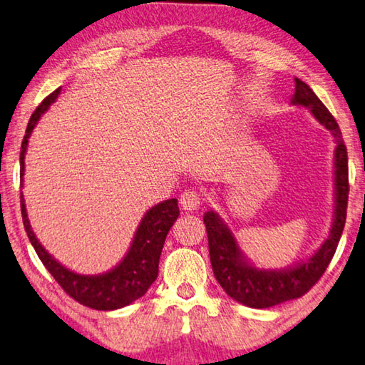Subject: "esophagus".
Returning a JSON list of instances; mask_svg holds the SVG:
<instances>
[{
	"mask_svg": "<svg viewBox=\"0 0 365 365\" xmlns=\"http://www.w3.org/2000/svg\"><path fill=\"white\" fill-rule=\"evenodd\" d=\"M200 202H202L200 192L194 187L184 189V192L181 194V199H179V204H181L184 210H195V208H199Z\"/></svg>",
	"mask_w": 365,
	"mask_h": 365,
	"instance_id": "obj_1",
	"label": "esophagus"
}]
</instances>
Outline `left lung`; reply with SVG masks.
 Listing matches in <instances>:
<instances>
[{
  "instance_id": "left-lung-1",
  "label": "left lung",
  "mask_w": 365,
  "mask_h": 365,
  "mask_svg": "<svg viewBox=\"0 0 365 365\" xmlns=\"http://www.w3.org/2000/svg\"><path fill=\"white\" fill-rule=\"evenodd\" d=\"M296 88L291 103L310 108L320 124L330 130L336 142L334 150V207L333 226L327 241L307 262L286 270H259L244 260L232 232L217 213L207 212L204 223L208 236V252L215 278L226 294L232 299L254 309H267L277 304L297 299L306 294L319 282L330 264L339 237L343 235L348 208L349 179H348V152L338 123L317 95L306 82L294 79Z\"/></svg>"
}]
</instances>
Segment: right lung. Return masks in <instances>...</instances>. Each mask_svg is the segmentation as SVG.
Here are the masks:
<instances>
[{
	"label": "right lung",
	"instance_id": "1",
	"mask_svg": "<svg viewBox=\"0 0 365 365\" xmlns=\"http://www.w3.org/2000/svg\"><path fill=\"white\" fill-rule=\"evenodd\" d=\"M59 92H61V88H56L55 92L48 95L37 108H35L31 119H29L26 135H24L21 145V181L24 176V157H26L29 137H31L40 116L58 98ZM21 212L24 228H26V232L29 239H31L35 252L40 257L41 264L46 267V270L51 273V277L56 279L66 294H69L74 301L82 304V306H87L95 310L121 309L145 294L147 289L150 288L152 283L158 277V262L161 249H163L165 239L170 228L179 217V207L176 199L165 200L161 204L152 207L145 213V217L142 218L134 236L133 246H130L129 252L124 257L121 264L113 268L111 272L95 274V277H87V274H77L68 270V268L56 262L41 247V244L37 241V237H35L31 228V223H29L22 194Z\"/></svg>",
	"mask_w": 365,
	"mask_h": 365
}]
</instances>
